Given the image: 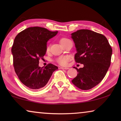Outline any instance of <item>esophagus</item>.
Listing matches in <instances>:
<instances>
[{
    "label": "esophagus",
    "instance_id": "obj_1",
    "mask_svg": "<svg viewBox=\"0 0 121 121\" xmlns=\"http://www.w3.org/2000/svg\"><path fill=\"white\" fill-rule=\"evenodd\" d=\"M60 69H65V70H67V69H69V68H68V67H60Z\"/></svg>",
    "mask_w": 121,
    "mask_h": 121
}]
</instances>
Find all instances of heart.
<instances>
[{
  "label": "heart",
  "instance_id": "b5f03b06",
  "mask_svg": "<svg viewBox=\"0 0 121 121\" xmlns=\"http://www.w3.org/2000/svg\"><path fill=\"white\" fill-rule=\"evenodd\" d=\"M69 41H70V39H67V38H65V37L62 38V39H60V43L61 44V46H63L66 43L68 42ZM49 49H50L49 46H47V47H46V52H49ZM69 59H70V58H69L68 56H60V57H58L56 59V60L58 63L60 64L61 65H66L69 61Z\"/></svg>",
  "mask_w": 121,
  "mask_h": 121
}]
</instances>
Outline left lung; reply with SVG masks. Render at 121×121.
Masks as SVG:
<instances>
[{"instance_id": "1", "label": "left lung", "mask_w": 121, "mask_h": 121, "mask_svg": "<svg viewBox=\"0 0 121 121\" xmlns=\"http://www.w3.org/2000/svg\"><path fill=\"white\" fill-rule=\"evenodd\" d=\"M77 53L76 63L84 64L77 69L78 74L73 84L84 90L92 89L101 82L106 74L111 60L112 49L103 35L89 30H79L72 33Z\"/></svg>"}]
</instances>
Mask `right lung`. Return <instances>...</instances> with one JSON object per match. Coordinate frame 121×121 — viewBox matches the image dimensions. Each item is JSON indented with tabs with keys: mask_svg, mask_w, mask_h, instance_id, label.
Here are the masks:
<instances>
[{
	"mask_svg": "<svg viewBox=\"0 0 121 121\" xmlns=\"http://www.w3.org/2000/svg\"><path fill=\"white\" fill-rule=\"evenodd\" d=\"M58 31L46 28L31 27L19 33L11 48L15 72L22 83L31 89L44 87L54 71L58 69L53 64L39 67L40 59L46 53L47 42L55 36Z\"/></svg>",
	"mask_w": 121,
	"mask_h": 121,
	"instance_id": "obj_1",
	"label": "right lung"
}]
</instances>
